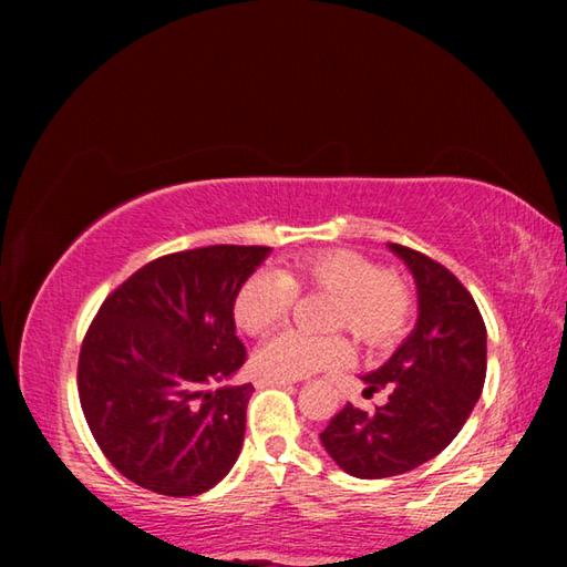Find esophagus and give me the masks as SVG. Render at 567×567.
<instances>
[{
  "mask_svg": "<svg viewBox=\"0 0 567 567\" xmlns=\"http://www.w3.org/2000/svg\"><path fill=\"white\" fill-rule=\"evenodd\" d=\"M257 388H285L292 385V380H277V378H257L255 380Z\"/></svg>",
  "mask_w": 567,
  "mask_h": 567,
  "instance_id": "obj_1",
  "label": "esophagus"
}]
</instances>
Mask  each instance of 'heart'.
Masks as SVG:
<instances>
[{
    "instance_id": "heart-1",
    "label": "heart",
    "mask_w": 567,
    "mask_h": 567,
    "mask_svg": "<svg viewBox=\"0 0 567 567\" xmlns=\"http://www.w3.org/2000/svg\"><path fill=\"white\" fill-rule=\"evenodd\" d=\"M320 290L340 297L332 324H348L364 344H388L405 332L412 315V295L400 277L382 270L360 252H322L287 262L280 272H257L239 287L235 320L249 334L277 328L297 300V292ZM352 348L342 334H312L285 330L255 352V370L262 378L297 380L312 372L340 368Z\"/></svg>"
}]
</instances>
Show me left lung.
<instances>
[{"label":"left lung","instance_id":"1","mask_svg":"<svg viewBox=\"0 0 567 567\" xmlns=\"http://www.w3.org/2000/svg\"><path fill=\"white\" fill-rule=\"evenodd\" d=\"M415 280L417 322L392 358L368 372L362 395L388 390L385 405H344L320 440L344 473L378 480L443 453L465 425L487 370V332L457 277L427 255L388 245Z\"/></svg>","mask_w":567,"mask_h":567}]
</instances>
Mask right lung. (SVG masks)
<instances>
[{
	"label": "right lung",
	"instance_id": "obj_1",
	"mask_svg": "<svg viewBox=\"0 0 567 567\" xmlns=\"http://www.w3.org/2000/svg\"><path fill=\"white\" fill-rule=\"evenodd\" d=\"M270 247L213 245L165 255L102 302L84 334L76 388L104 457L145 491L189 497L239 457L252 385L235 297Z\"/></svg>",
	"mask_w": 567,
	"mask_h": 567
}]
</instances>
